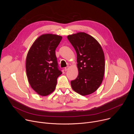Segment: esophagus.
Instances as JSON below:
<instances>
[{
	"mask_svg": "<svg viewBox=\"0 0 134 134\" xmlns=\"http://www.w3.org/2000/svg\"><path fill=\"white\" fill-rule=\"evenodd\" d=\"M69 66H67V67H65V69H64V70H65V71H67V70L69 69Z\"/></svg>",
	"mask_w": 134,
	"mask_h": 134,
	"instance_id": "esophagus-1",
	"label": "esophagus"
}]
</instances>
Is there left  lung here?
Listing matches in <instances>:
<instances>
[{"instance_id":"left-lung-1","label":"left lung","mask_w":134,"mask_h":134,"mask_svg":"<svg viewBox=\"0 0 134 134\" xmlns=\"http://www.w3.org/2000/svg\"><path fill=\"white\" fill-rule=\"evenodd\" d=\"M67 38L77 53L79 75L71 81L74 91L82 95L90 94L101 84L104 74L105 59L99 43L84 33L68 35Z\"/></svg>"}]
</instances>
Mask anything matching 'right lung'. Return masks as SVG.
Returning a JSON list of instances; mask_svg holds the SVG:
<instances>
[{
	"instance_id": "add662e5",
	"label": "right lung",
	"mask_w": 134,
	"mask_h": 134,
	"mask_svg": "<svg viewBox=\"0 0 134 134\" xmlns=\"http://www.w3.org/2000/svg\"><path fill=\"white\" fill-rule=\"evenodd\" d=\"M62 39L59 35L47 34L39 36L30 49L26 57V70L31 87L42 96L51 93L62 74L55 50Z\"/></svg>"
}]
</instances>
